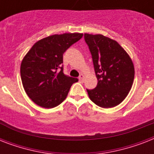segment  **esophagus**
Segmentation results:
<instances>
[{"label": "esophagus", "instance_id": "1", "mask_svg": "<svg viewBox=\"0 0 154 154\" xmlns=\"http://www.w3.org/2000/svg\"><path fill=\"white\" fill-rule=\"evenodd\" d=\"M78 79H79V81L81 82H83V80H84V75H83V74H80L79 77H78Z\"/></svg>", "mask_w": 154, "mask_h": 154}]
</instances>
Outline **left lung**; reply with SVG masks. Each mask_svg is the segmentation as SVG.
Wrapping results in <instances>:
<instances>
[{"mask_svg": "<svg viewBox=\"0 0 154 154\" xmlns=\"http://www.w3.org/2000/svg\"><path fill=\"white\" fill-rule=\"evenodd\" d=\"M97 78L95 89H87L90 100L102 108L117 106L130 91L134 79L131 58L116 41L101 34L85 33Z\"/></svg>", "mask_w": 154, "mask_h": 154, "instance_id": "8db88e82", "label": "left lung"}]
</instances>
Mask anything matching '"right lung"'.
Listing matches in <instances>:
<instances>
[{"label": "right lung", "mask_w": 154, "mask_h": 154, "mask_svg": "<svg viewBox=\"0 0 154 154\" xmlns=\"http://www.w3.org/2000/svg\"><path fill=\"white\" fill-rule=\"evenodd\" d=\"M82 33H63L36 42L23 58L20 77L25 91L35 104L51 109L62 102L77 78L63 72V54L82 37Z\"/></svg>", "instance_id": "obj_1"}]
</instances>
